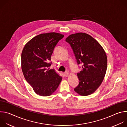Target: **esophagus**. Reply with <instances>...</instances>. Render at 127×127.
Listing matches in <instances>:
<instances>
[{"label": "esophagus", "instance_id": "obj_1", "mask_svg": "<svg viewBox=\"0 0 127 127\" xmlns=\"http://www.w3.org/2000/svg\"><path fill=\"white\" fill-rule=\"evenodd\" d=\"M64 76H65L67 77V76H68V75H69V73H68V72H64Z\"/></svg>", "mask_w": 127, "mask_h": 127}]
</instances>
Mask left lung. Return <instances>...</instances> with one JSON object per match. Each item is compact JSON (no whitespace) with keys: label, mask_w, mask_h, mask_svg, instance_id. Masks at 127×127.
I'll use <instances>...</instances> for the list:
<instances>
[{"label":"left lung","mask_w":127,"mask_h":127,"mask_svg":"<svg viewBox=\"0 0 127 127\" xmlns=\"http://www.w3.org/2000/svg\"><path fill=\"white\" fill-rule=\"evenodd\" d=\"M82 70L77 73L79 84L74 88L82 96L94 93L102 83L107 68V57L98 42L86 33L70 34L66 39Z\"/></svg>","instance_id":"1"}]
</instances>
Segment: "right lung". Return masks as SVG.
<instances>
[{"label":"right lung","mask_w":127,"mask_h":127,"mask_svg":"<svg viewBox=\"0 0 127 127\" xmlns=\"http://www.w3.org/2000/svg\"><path fill=\"white\" fill-rule=\"evenodd\" d=\"M63 37L64 34L57 32L40 34L29 41L23 49L21 60L24 76L39 95H51L62 80V77L49 67L54 50Z\"/></svg>","instance_id":"right-lung-1"}]
</instances>
